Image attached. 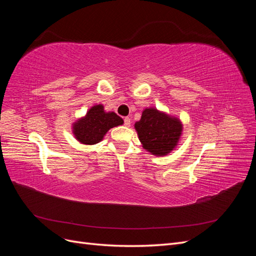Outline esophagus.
<instances>
[{
    "instance_id": "1",
    "label": "esophagus",
    "mask_w": 256,
    "mask_h": 256,
    "mask_svg": "<svg viewBox=\"0 0 256 256\" xmlns=\"http://www.w3.org/2000/svg\"><path fill=\"white\" fill-rule=\"evenodd\" d=\"M124 125H125L126 127H130L131 120L129 118H125V120H124Z\"/></svg>"
}]
</instances>
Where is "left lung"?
<instances>
[{"instance_id":"1","label":"left lung","mask_w":256,"mask_h":256,"mask_svg":"<svg viewBox=\"0 0 256 256\" xmlns=\"http://www.w3.org/2000/svg\"><path fill=\"white\" fill-rule=\"evenodd\" d=\"M134 128L143 148L154 156H166L177 146L182 132V124L177 118L146 108Z\"/></svg>"}]
</instances>
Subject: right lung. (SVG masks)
<instances>
[{
  "mask_svg": "<svg viewBox=\"0 0 256 256\" xmlns=\"http://www.w3.org/2000/svg\"><path fill=\"white\" fill-rule=\"evenodd\" d=\"M124 120L114 112H106L102 104L92 106L86 115L72 124V134L80 143L92 145L102 141L113 127L122 125Z\"/></svg>",
  "mask_w": 256,
  "mask_h": 256,
  "instance_id": "1",
  "label": "right lung"
}]
</instances>
